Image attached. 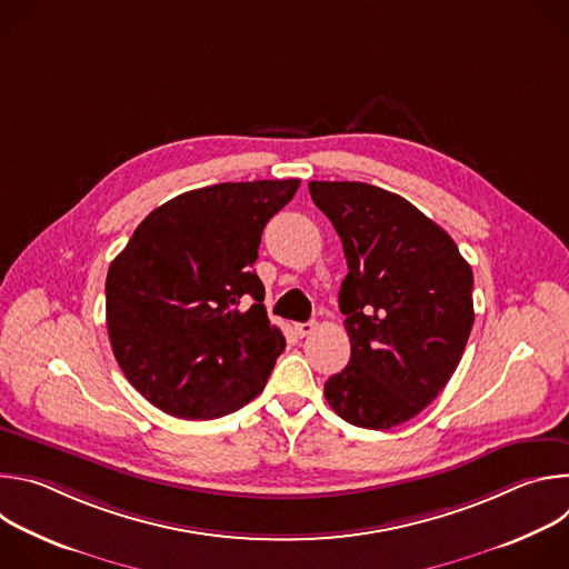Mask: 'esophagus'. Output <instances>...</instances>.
<instances>
[{
    "instance_id": "1",
    "label": "esophagus",
    "mask_w": 569,
    "mask_h": 569,
    "mask_svg": "<svg viewBox=\"0 0 569 569\" xmlns=\"http://www.w3.org/2000/svg\"><path fill=\"white\" fill-rule=\"evenodd\" d=\"M315 329H317V323H315V321H301V323H295V333H297L299 338L310 336Z\"/></svg>"
}]
</instances>
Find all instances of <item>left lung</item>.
Here are the masks:
<instances>
[{
    "instance_id": "left-lung-1",
    "label": "left lung",
    "mask_w": 569,
    "mask_h": 569,
    "mask_svg": "<svg viewBox=\"0 0 569 569\" xmlns=\"http://www.w3.org/2000/svg\"><path fill=\"white\" fill-rule=\"evenodd\" d=\"M349 266L340 310L349 365L323 382L338 417L367 430L415 419L455 373L470 329L472 270L412 202L365 182H310Z\"/></svg>"
}]
</instances>
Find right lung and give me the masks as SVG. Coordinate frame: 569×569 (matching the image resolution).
<instances>
[{"label": "right lung", "instance_id": "right-lung-1", "mask_svg": "<svg viewBox=\"0 0 569 569\" xmlns=\"http://www.w3.org/2000/svg\"><path fill=\"white\" fill-rule=\"evenodd\" d=\"M299 180L187 191L134 229L106 279L108 336L130 385L161 412L209 421L259 396L286 349L254 270L266 222Z\"/></svg>", "mask_w": 569, "mask_h": 569}]
</instances>
